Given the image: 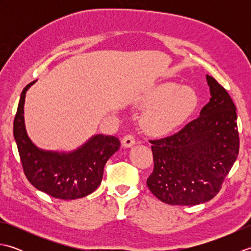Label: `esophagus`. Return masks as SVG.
<instances>
[{
	"label": "esophagus",
	"mask_w": 251,
	"mask_h": 251,
	"mask_svg": "<svg viewBox=\"0 0 251 251\" xmlns=\"http://www.w3.org/2000/svg\"><path fill=\"white\" fill-rule=\"evenodd\" d=\"M136 145V140H135V137L131 136V135H127L124 138H123L122 140V147L124 148H131L132 146Z\"/></svg>",
	"instance_id": "34e87169"
}]
</instances>
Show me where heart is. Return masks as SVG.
<instances>
[{
  "label": "heart",
  "mask_w": 251,
  "mask_h": 251,
  "mask_svg": "<svg viewBox=\"0 0 251 251\" xmlns=\"http://www.w3.org/2000/svg\"><path fill=\"white\" fill-rule=\"evenodd\" d=\"M199 99L191 88H180L174 83L159 85L143 101L148 108L141 126L148 134L163 137L172 134L193 114Z\"/></svg>",
  "instance_id": "heart-1"
}]
</instances>
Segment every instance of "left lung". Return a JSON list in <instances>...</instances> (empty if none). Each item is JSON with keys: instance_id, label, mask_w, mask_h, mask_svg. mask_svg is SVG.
<instances>
[{"instance_id": "8db88e82", "label": "left lung", "mask_w": 251, "mask_h": 251, "mask_svg": "<svg viewBox=\"0 0 251 251\" xmlns=\"http://www.w3.org/2000/svg\"><path fill=\"white\" fill-rule=\"evenodd\" d=\"M210 99L177 134L151 140L154 169L147 185L159 201L193 206L217 195L239 150L236 106L214 77Z\"/></svg>"}]
</instances>
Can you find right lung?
<instances>
[{
  "mask_svg": "<svg viewBox=\"0 0 251 251\" xmlns=\"http://www.w3.org/2000/svg\"><path fill=\"white\" fill-rule=\"evenodd\" d=\"M35 82L24 88L14 121V138L25 175L34 188L55 199H82L100 185L104 165L120 149V140L114 136L94 135L69 152L35 146L26 132L24 116L26 90Z\"/></svg>",
  "mask_w": 251,
  "mask_h": 251,
  "instance_id": "obj_1",
  "label": "right lung"
}]
</instances>
